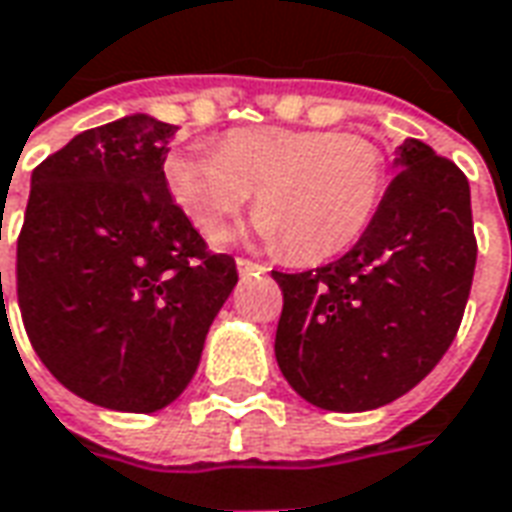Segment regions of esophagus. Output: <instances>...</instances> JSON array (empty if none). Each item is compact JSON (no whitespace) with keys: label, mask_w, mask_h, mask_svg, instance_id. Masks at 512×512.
Wrapping results in <instances>:
<instances>
[{"label":"esophagus","mask_w":512,"mask_h":512,"mask_svg":"<svg viewBox=\"0 0 512 512\" xmlns=\"http://www.w3.org/2000/svg\"><path fill=\"white\" fill-rule=\"evenodd\" d=\"M237 270H239V273H242V275L267 273V267H264V264L253 262V259H242V256H239V259H237Z\"/></svg>","instance_id":"34e87169"}]
</instances>
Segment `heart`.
Listing matches in <instances>:
<instances>
[{"label":"heart","instance_id":"heart-1","mask_svg":"<svg viewBox=\"0 0 512 512\" xmlns=\"http://www.w3.org/2000/svg\"><path fill=\"white\" fill-rule=\"evenodd\" d=\"M162 176L204 231L237 215L256 190L259 234L311 264L364 234L386 187V157L364 134L253 126L228 132L217 151H173Z\"/></svg>","mask_w":512,"mask_h":512}]
</instances>
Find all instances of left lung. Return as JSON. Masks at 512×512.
Instances as JSON below:
<instances>
[{
    "label": "left lung",
    "mask_w": 512,
    "mask_h": 512,
    "mask_svg": "<svg viewBox=\"0 0 512 512\" xmlns=\"http://www.w3.org/2000/svg\"><path fill=\"white\" fill-rule=\"evenodd\" d=\"M397 176L342 259L273 278L284 292L275 358L317 408L372 411L441 361L469 300L477 239L463 170L405 140Z\"/></svg>",
    "instance_id": "1"
}]
</instances>
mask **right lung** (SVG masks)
<instances>
[{
    "mask_svg": "<svg viewBox=\"0 0 512 512\" xmlns=\"http://www.w3.org/2000/svg\"><path fill=\"white\" fill-rule=\"evenodd\" d=\"M179 126L129 115L76 134L32 170L16 250L21 320L76 397L154 413L187 389L237 286L162 176Z\"/></svg>",
    "mask_w": 512,
    "mask_h": 512,
    "instance_id": "right-lung-1",
    "label": "right lung"
}]
</instances>
